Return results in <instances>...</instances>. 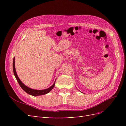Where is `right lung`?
Segmentation results:
<instances>
[{
	"label": "right lung",
	"instance_id": "obj_1",
	"mask_svg": "<svg viewBox=\"0 0 126 126\" xmlns=\"http://www.w3.org/2000/svg\"><path fill=\"white\" fill-rule=\"evenodd\" d=\"M13 71H14V74L15 77H16L18 83L19 84L21 88L23 89L26 93H27L29 94L32 95V96H40V95H43L45 94H46L50 92V91L53 89V88H54L55 86V81L54 84H53L51 87L48 88H47L46 89H44V90L32 89L28 87L27 86H26V85H25L24 83L21 81V80L19 79V77H18V76L17 75L16 69H15V58H14V60H13Z\"/></svg>",
	"mask_w": 126,
	"mask_h": 126
}]
</instances>
